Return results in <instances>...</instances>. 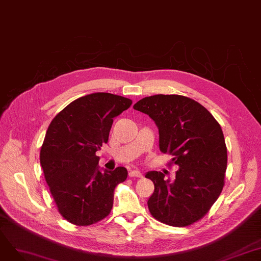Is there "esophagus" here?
<instances>
[{
    "label": "esophagus",
    "mask_w": 261,
    "mask_h": 261,
    "mask_svg": "<svg viewBox=\"0 0 261 261\" xmlns=\"http://www.w3.org/2000/svg\"><path fill=\"white\" fill-rule=\"evenodd\" d=\"M129 176L130 177H142V173L138 170H132L129 172Z\"/></svg>",
    "instance_id": "obj_1"
}]
</instances>
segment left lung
I'll return each mask as SVG.
<instances>
[{"label":"left lung","instance_id":"1","mask_svg":"<svg viewBox=\"0 0 261 261\" xmlns=\"http://www.w3.org/2000/svg\"><path fill=\"white\" fill-rule=\"evenodd\" d=\"M133 109L155 121L160 150L178 167L173 180L161 172L146 173L155 185L147 201L150 214L173 227L196 223L224 187L227 147L219 123L204 106L178 94L146 96Z\"/></svg>","mask_w":261,"mask_h":261}]
</instances>
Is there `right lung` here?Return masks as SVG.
Returning a JSON list of instances; mask_svg holds the SVG:
<instances>
[{
    "label": "right lung",
    "instance_id": "obj_1",
    "mask_svg": "<svg viewBox=\"0 0 261 261\" xmlns=\"http://www.w3.org/2000/svg\"><path fill=\"white\" fill-rule=\"evenodd\" d=\"M131 104L108 92L87 94L64 108L47 129L41 166L58 211L74 225L89 226L111 213L115 187L128 171L101 172L95 152L108 143L113 118Z\"/></svg>",
    "mask_w": 261,
    "mask_h": 261
}]
</instances>
